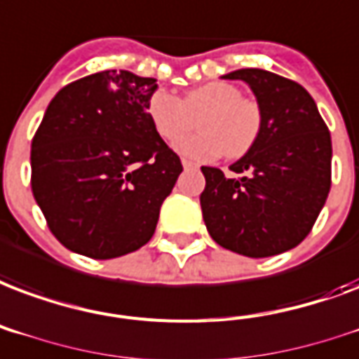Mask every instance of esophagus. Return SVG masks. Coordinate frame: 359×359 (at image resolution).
Returning a JSON list of instances; mask_svg holds the SVG:
<instances>
[{"label":"esophagus","mask_w":359,"mask_h":359,"mask_svg":"<svg viewBox=\"0 0 359 359\" xmlns=\"http://www.w3.org/2000/svg\"><path fill=\"white\" fill-rule=\"evenodd\" d=\"M182 164H183V168H185V170H193V168H198V166H196L195 163H191V161H185V158H183V161H182Z\"/></svg>","instance_id":"1"}]
</instances>
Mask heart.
<instances>
[{
  "mask_svg": "<svg viewBox=\"0 0 359 359\" xmlns=\"http://www.w3.org/2000/svg\"><path fill=\"white\" fill-rule=\"evenodd\" d=\"M147 115L157 134L174 142L198 123V134L177 140L174 149L191 161H214L225 153L238 158L252 149L261 132V107L241 96L238 87L227 81H210L177 98L155 90L147 100Z\"/></svg>",
  "mask_w": 359,
  "mask_h": 359,
  "instance_id": "heart-1",
  "label": "heart"
}]
</instances>
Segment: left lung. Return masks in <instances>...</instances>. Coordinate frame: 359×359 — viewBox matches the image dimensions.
<instances>
[{"mask_svg":"<svg viewBox=\"0 0 359 359\" xmlns=\"http://www.w3.org/2000/svg\"><path fill=\"white\" fill-rule=\"evenodd\" d=\"M252 88L261 132L227 177L202 166V217L219 246L246 257L292 250L311 233L331 187V136L316 102L295 81L244 67L223 75Z\"/></svg>","mask_w":359,"mask_h":359,"instance_id":"1","label":"left lung"}]
</instances>
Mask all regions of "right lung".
<instances>
[{
  "instance_id": "add662e5",
  "label": "right lung",
  "mask_w": 359,
  "mask_h": 359,
  "mask_svg": "<svg viewBox=\"0 0 359 359\" xmlns=\"http://www.w3.org/2000/svg\"><path fill=\"white\" fill-rule=\"evenodd\" d=\"M157 79L106 69L50 100L32 142V191L56 238L113 259L151 241L182 163L151 125Z\"/></svg>"
}]
</instances>
